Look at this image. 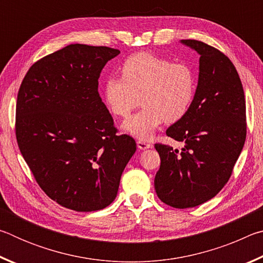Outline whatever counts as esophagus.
Listing matches in <instances>:
<instances>
[{"mask_svg": "<svg viewBox=\"0 0 263 263\" xmlns=\"http://www.w3.org/2000/svg\"><path fill=\"white\" fill-rule=\"evenodd\" d=\"M137 146H138V148L141 149V151L147 149V148H152V145L148 144V142L142 141V140H138L137 141Z\"/></svg>", "mask_w": 263, "mask_h": 263, "instance_id": "obj_1", "label": "esophagus"}]
</instances>
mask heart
Listing matches in <instances>:
<instances>
[{
  "mask_svg": "<svg viewBox=\"0 0 263 263\" xmlns=\"http://www.w3.org/2000/svg\"><path fill=\"white\" fill-rule=\"evenodd\" d=\"M196 88L197 79L189 65L140 52L124 61L121 79H106L102 97L115 117H127L140 97L142 110L123 122L122 130L148 140L164 121L176 123L188 114Z\"/></svg>",
  "mask_w": 263,
  "mask_h": 263,
  "instance_id": "b5f03b06",
  "label": "heart"
}]
</instances>
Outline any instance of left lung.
Masks as SVG:
<instances>
[{"instance_id": "obj_1", "label": "left lung", "mask_w": 263, "mask_h": 263, "mask_svg": "<svg viewBox=\"0 0 263 263\" xmlns=\"http://www.w3.org/2000/svg\"><path fill=\"white\" fill-rule=\"evenodd\" d=\"M181 43L199 54L198 83L188 114L166 131L184 147L154 145L161 160L154 188L167 205L186 209L228 183L246 140V103L239 74L224 53L194 39Z\"/></svg>"}]
</instances>
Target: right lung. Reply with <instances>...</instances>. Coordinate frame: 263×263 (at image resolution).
Here are the masks:
<instances>
[{
  "label": "right lung",
  "instance_id": "right-lung-1",
  "mask_svg": "<svg viewBox=\"0 0 263 263\" xmlns=\"http://www.w3.org/2000/svg\"><path fill=\"white\" fill-rule=\"evenodd\" d=\"M106 46L70 44L31 66L16 104V138L35 181L48 197L79 212L102 210L117 196L137 149L117 136L99 94Z\"/></svg>",
  "mask_w": 263,
  "mask_h": 263
}]
</instances>
